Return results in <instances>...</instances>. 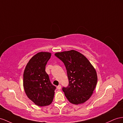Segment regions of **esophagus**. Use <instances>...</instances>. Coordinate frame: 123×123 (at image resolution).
<instances>
[{"instance_id":"esophagus-1","label":"esophagus","mask_w":123,"mask_h":123,"mask_svg":"<svg viewBox=\"0 0 123 123\" xmlns=\"http://www.w3.org/2000/svg\"><path fill=\"white\" fill-rule=\"evenodd\" d=\"M61 86L60 85H59V86H57V89H61Z\"/></svg>"}]
</instances>
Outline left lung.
Returning a JSON list of instances; mask_svg holds the SVG:
<instances>
[{
    "label": "left lung",
    "mask_w": 123,
    "mask_h": 123,
    "mask_svg": "<svg viewBox=\"0 0 123 123\" xmlns=\"http://www.w3.org/2000/svg\"><path fill=\"white\" fill-rule=\"evenodd\" d=\"M55 55L64 63L67 70L69 84L62 88L66 98L74 105L85 102L97 83L95 68L85 56L74 50L56 52Z\"/></svg>",
    "instance_id": "obj_1"
}]
</instances>
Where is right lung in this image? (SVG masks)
<instances>
[{"label": "right lung", "mask_w": 123, "mask_h": 123, "mask_svg": "<svg viewBox=\"0 0 123 123\" xmlns=\"http://www.w3.org/2000/svg\"><path fill=\"white\" fill-rule=\"evenodd\" d=\"M51 53H37L31 58L23 73V87L27 97L40 106H47L52 102L56 87L51 83L45 71Z\"/></svg>", "instance_id": "obj_1"}]
</instances>
